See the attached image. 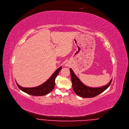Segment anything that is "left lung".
Instances as JSON below:
<instances>
[{"label": "left lung", "instance_id": "8db88e82", "mask_svg": "<svg viewBox=\"0 0 129 129\" xmlns=\"http://www.w3.org/2000/svg\"><path fill=\"white\" fill-rule=\"evenodd\" d=\"M73 88L76 94L82 98H91L97 96L102 93L110 86L112 79L105 86L99 88H91L84 85L76 76L72 69H70Z\"/></svg>", "mask_w": 129, "mask_h": 129}]
</instances>
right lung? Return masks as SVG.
I'll list each match as a JSON object with an SVG mask.
<instances>
[{
    "mask_svg": "<svg viewBox=\"0 0 129 129\" xmlns=\"http://www.w3.org/2000/svg\"><path fill=\"white\" fill-rule=\"evenodd\" d=\"M62 69L60 67L57 69L52 76L44 83L38 86V87L33 88H24L19 86L17 82L18 88L24 92L34 96H42L45 95L52 91L55 86V79L59 73Z\"/></svg>",
    "mask_w": 129,
    "mask_h": 129,
    "instance_id": "obj_1",
    "label": "right lung"
}]
</instances>
